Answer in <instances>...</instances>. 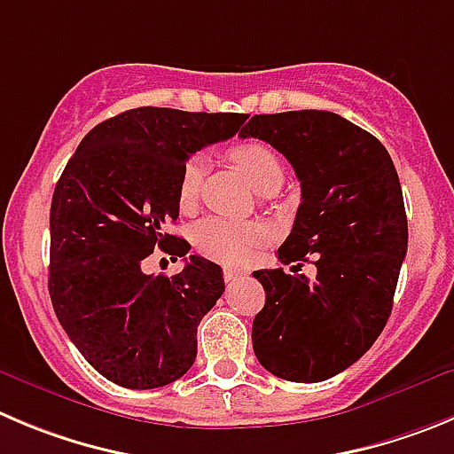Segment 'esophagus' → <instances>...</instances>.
<instances>
[{
    "label": "esophagus",
    "instance_id": "34e87169",
    "mask_svg": "<svg viewBox=\"0 0 454 454\" xmlns=\"http://www.w3.org/2000/svg\"><path fill=\"white\" fill-rule=\"evenodd\" d=\"M244 270H239V269H232V266H226V269H223V278H226V282H235V279H239V278H244Z\"/></svg>",
    "mask_w": 454,
    "mask_h": 454
}]
</instances>
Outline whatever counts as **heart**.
<instances>
[{"mask_svg": "<svg viewBox=\"0 0 454 454\" xmlns=\"http://www.w3.org/2000/svg\"><path fill=\"white\" fill-rule=\"evenodd\" d=\"M231 159L237 168L248 176L260 192L275 188L285 179V168L279 156L269 145L260 141H244L231 147ZM203 175L201 156H190L181 168L179 175V203L181 207L192 206L197 199L199 184ZM257 241V231L248 223L232 222V219L207 217L194 228V247L201 255L217 262L235 264L248 255L251 247Z\"/></svg>", "mask_w": 454, "mask_h": 454, "instance_id": "heart-1", "label": "heart"}]
</instances>
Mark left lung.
<instances>
[{
	"label": "left lung",
	"mask_w": 454,
	"mask_h": 454,
	"mask_svg": "<svg viewBox=\"0 0 454 454\" xmlns=\"http://www.w3.org/2000/svg\"><path fill=\"white\" fill-rule=\"evenodd\" d=\"M239 137L266 141L294 165L302 201L278 257L316 264L311 279L253 273L266 291L253 349L278 379L327 380L374 345L392 313L408 251L399 175L379 138L333 112L260 114Z\"/></svg>",
	"instance_id": "1"
}]
</instances>
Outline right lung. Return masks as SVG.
Here are the masks:
<instances>
[{
  "mask_svg": "<svg viewBox=\"0 0 454 454\" xmlns=\"http://www.w3.org/2000/svg\"><path fill=\"white\" fill-rule=\"evenodd\" d=\"M248 114L127 109L93 127L51 201L49 294L84 361L112 383L154 389L197 358V327L223 294L222 266L169 235L190 154L235 137ZM160 247L184 256L172 278L142 262Z\"/></svg>",
  "mask_w": 454,
  "mask_h": 454,
  "instance_id": "1",
  "label": "right lung"
}]
</instances>
